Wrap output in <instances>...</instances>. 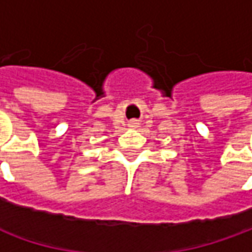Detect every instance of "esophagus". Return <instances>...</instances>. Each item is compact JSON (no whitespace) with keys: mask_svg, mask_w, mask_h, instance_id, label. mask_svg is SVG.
<instances>
[{"mask_svg":"<svg viewBox=\"0 0 252 252\" xmlns=\"http://www.w3.org/2000/svg\"><path fill=\"white\" fill-rule=\"evenodd\" d=\"M136 125H137V122H136V121H131V122H130V126H131V127H134Z\"/></svg>","mask_w":252,"mask_h":252,"instance_id":"34e87169","label":"esophagus"}]
</instances>
